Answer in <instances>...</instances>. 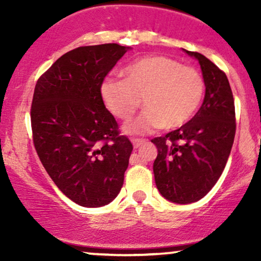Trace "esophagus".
Wrapping results in <instances>:
<instances>
[{"instance_id": "obj_1", "label": "esophagus", "mask_w": 261, "mask_h": 261, "mask_svg": "<svg viewBox=\"0 0 261 261\" xmlns=\"http://www.w3.org/2000/svg\"><path fill=\"white\" fill-rule=\"evenodd\" d=\"M131 141H133V145L135 148H139L140 146L145 142V140H140V139H133Z\"/></svg>"}]
</instances>
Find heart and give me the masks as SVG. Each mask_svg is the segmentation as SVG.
<instances>
[{
  "label": "heart",
  "instance_id": "obj_1",
  "mask_svg": "<svg viewBox=\"0 0 261 261\" xmlns=\"http://www.w3.org/2000/svg\"><path fill=\"white\" fill-rule=\"evenodd\" d=\"M124 76L104 81L100 94L108 110L124 121L133 118L143 99L147 110L125 127L131 134L182 126L195 115L205 92L197 68L163 55L136 60L125 67Z\"/></svg>",
  "mask_w": 261,
  "mask_h": 261
}]
</instances>
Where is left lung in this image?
<instances>
[{"instance_id": "left-lung-1", "label": "left lung", "mask_w": 261, "mask_h": 261, "mask_svg": "<svg viewBox=\"0 0 261 261\" xmlns=\"http://www.w3.org/2000/svg\"><path fill=\"white\" fill-rule=\"evenodd\" d=\"M205 98L199 112L178 130L151 141L158 149L153 163L161 195L175 203L199 201L222 174L236 135L234 99L226 73L199 53Z\"/></svg>"}]
</instances>
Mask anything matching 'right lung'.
Returning <instances> with one entry per match:
<instances>
[{"label":"right lung","instance_id":"obj_1","mask_svg":"<svg viewBox=\"0 0 261 261\" xmlns=\"http://www.w3.org/2000/svg\"><path fill=\"white\" fill-rule=\"evenodd\" d=\"M131 47L81 46L40 76L33 95V142L62 193L83 207H100L120 193L133 143L120 135L100 87Z\"/></svg>","mask_w":261,"mask_h":261}]
</instances>
